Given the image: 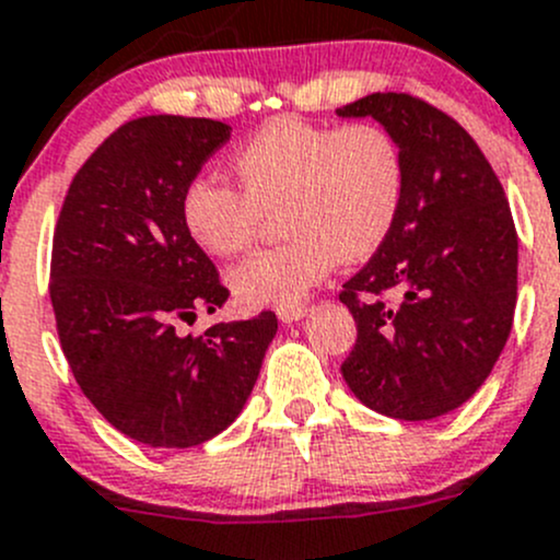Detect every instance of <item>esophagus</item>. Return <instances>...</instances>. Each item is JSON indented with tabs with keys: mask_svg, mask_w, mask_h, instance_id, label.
<instances>
[{
	"mask_svg": "<svg viewBox=\"0 0 560 560\" xmlns=\"http://www.w3.org/2000/svg\"><path fill=\"white\" fill-rule=\"evenodd\" d=\"M307 313H310L307 304H291V307H278V318L282 323H296V320H302Z\"/></svg>",
	"mask_w": 560,
	"mask_h": 560,
	"instance_id": "34e87169",
	"label": "esophagus"
}]
</instances>
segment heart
Returning a JSON list of instances; mask_svg holds the SVG:
<instances>
[{
	"mask_svg": "<svg viewBox=\"0 0 560 560\" xmlns=\"http://www.w3.org/2000/svg\"><path fill=\"white\" fill-rule=\"evenodd\" d=\"M240 187L194 175L180 194L188 240L212 258L245 250L264 212H280L285 242L229 272L245 307H291L326 280L337 261H361L383 247L405 201V155L377 124L323 126L280 115L234 151Z\"/></svg>",
	"mask_w": 560,
	"mask_h": 560,
	"instance_id": "b5f03b06",
	"label": "heart"
}]
</instances>
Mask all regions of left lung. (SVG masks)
Instances as JSON below:
<instances>
[{
    "label": "left lung",
    "mask_w": 560,
    "mask_h": 560,
    "mask_svg": "<svg viewBox=\"0 0 560 560\" xmlns=\"http://www.w3.org/2000/svg\"><path fill=\"white\" fill-rule=\"evenodd\" d=\"M374 118L405 155L394 232L342 285L359 339L342 377L361 405L399 420L453 412L488 380L517 302V234L499 177L442 109L369 94L337 109Z\"/></svg>",
    "instance_id": "obj_1"
}]
</instances>
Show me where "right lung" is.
Listing matches in <instances>:
<instances>
[{
    "label": "right lung",
    "instance_id": "obj_1",
    "mask_svg": "<svg viewBox=\"0 0 560 560\" xmlns=\"http://www.w3.org/2000/svg\"><path fill=\"white\" fill-rule=\"evenodd\" d=\"M229 137L210 118L129 120L80 166L56 223L61 350L91 405L142 445L194 447L229 429L278 334L275 313L175 331L229 299L180 223L183 186Z\"/></svg>",
    "mask_w": 560,
    "mask_h": 560
}]
</instances>
